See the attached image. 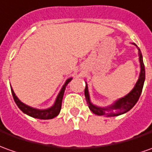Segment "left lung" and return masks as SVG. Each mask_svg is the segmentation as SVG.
<instances>
[{
  "label": "left lung",
  "instance_id": "8db88e82",
  "mask_svg": "<svg viewBox=\"0 0 152 152\" xmlns=\"http://www.w3.org/2000/svg\"><path fill=\"white\" fill-rule=\"evenodd\" d=\"M136 45V44H134ZM139 50V59H140V64H141V74H140V77L138 79L137 83H136V85L134 87V88L131 91L129 94L124 98H121L118 100L117 102L114 103L113 106H111L108 108H101L93 105L89 100V96H88V86L86 85L85 90H84V95L86 98V101L89 109L94 113V114L97 115H104V114H107L108 116H118L128 112L129 110L132 109L135 104L137 102L138 99L141 96L142 94V88H143V85H144V81H145V66H144V63H143V59H142V55L140 49ZM116 110L115 113L111 112L109 114L106 113V111L112 110Z\"/></svg>",
  "mask_w": 152,
  "mask_h": 152
}]
</instances>
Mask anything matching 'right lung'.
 I'll return each instance as SVG.
<instances>
[{"instance_id":"1","label":"right lung","mask_w":152,"mask_h":152,"mask_svg":"<svg viewBox=\"0 0 152 152\" xmlns=\"http://www.w3.org/2000/svg\"><path fill=\"white\" fill-rule=\"evenodd\" d=\"M72 80V78H69L67 81H66L65 84L64 85V87L62 88V89L60 91V93L58 95V97L56 98V101H55V103L53 107H51L50 108H48V109L45 110H39L35 109V108H33V107H30L27 106L26 104H24L23 102H21L18 99V98L15 96L14 91L13 89L10 88L11 89V94H12V96H13V98H14L15 102L16 103V105L18 106V107L21 110L22 112L24 113L29 115L30 117L34 118H39V119H52V118H55L56 116H58L60 110H61V105H62V100L63 97H64V90H65V88L67 86V84L69 83Z\"/></svg>"}]
</instances>
